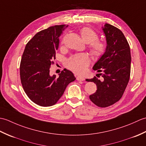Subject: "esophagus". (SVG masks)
Listing matches in <instances>:
<instances>
[{
    "label": "esophagus",
    "instance_id": "1",
    "mask_svg": "<svg viewBox=\"0 0 146 146\" xmlns=\"http://www.w3.org/2000/svg\"><path fill=\"white\" fill-rule=\"evenodd\" d=\"M76 80H78V81H84L85 77L82 76H76Z\"/></svg>",
    "mask_w": 146,
    "mask_h": 146
}]
</instances>
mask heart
I'll use <instances>...</instances> for the list:
<instances>
[{"label": "heart", "mask_w": 146, "mask_h": 146, "mask_svg": "<svg viewBox=\"0 0 146 146\" xmlns=\"http://www.w3.org/2000/svg\"><path fill=\"white\" fill-rule=\"evenodd\" d=\"M82 39L86 43H89L88 49L92 56L100 58L107 50V45L103 41L99 40V36L90 27H83L80 31ZM90 63V59L86 53L74 55L68 59L66 66L73 72L78 74L84 73Z\"/></svg>", "instance_id": "b5f03b06"}]
</instances>
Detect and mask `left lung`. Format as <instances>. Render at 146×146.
I'll use <instances>...</instances> for the list:
<instances>
[{"instance_id": "1", "label": "left lung", "mask_w": 146, "mask_h": 146, "mask_svg": "<svg viewBox=\"0 0 146 146\" xmlns=\"http://www.w3.org/2000/svg\"><path fill=\"white\" fill-rule=\"evenodd\" d=\"M106 36L107 50L95 63L93 69L102 75L100 81L97 77L86 79L94 82L97 90L90 95V99L99 107H107L122 98L131 75V56L129 43L121 31L109 24L103 27Z\"/></svg>"}]
</instances>
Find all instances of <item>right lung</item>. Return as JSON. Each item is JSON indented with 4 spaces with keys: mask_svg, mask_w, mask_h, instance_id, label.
Segmentation results:
<instances>
[{
    "mask_svg": "<svg viewBox=\"0 0 146 146\" xmlns=\"http://www.w3.org/2000/svg\"><path fill=\"white\" fill-rule=\"evenodd\" d=\"M68 26L56 25L38 32L24 51L20 64L21 84L30 100L39 106L56 104L68 85L75 80L73 73L66 69L58 78L49 73L59 47V37Z\"/></svg>",
    "mask_w": 146,
    "mask_h": 146,
    "instance_id": "1",
    "label": "right lung"
}]
</instances>
